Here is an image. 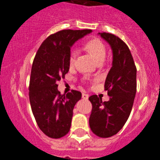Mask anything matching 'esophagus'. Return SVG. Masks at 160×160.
I'll list each match as a JSON object with an SVG mask.
<instances>
[{"instance_id": "34e87169", "label": "esophagus", "mask_w": 160, "mask_h": 160, "mask_svg": "<svg viewBox=\"0 0 160 160\" xmlns=\"http://www.w3.org/2000/svg\"><path fill=\"white\" fill-rule=\"evenodd\" d=\"M82 98L83 99H88V98H89V95L87 94H84V93H83L82 94Z\"/></svg>"}]
</instances>
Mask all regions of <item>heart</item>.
<instances>
[{"label": "heart", "mask_w": 160, "mask_h": 160, "mask_svg": "<svg viewBox=\"0 0 160 160\" xmlns=\"http://www.w3.org/2000/svg\"><path fill=\"white\" fill-rule=\"evenodd\" d=\"M85 48L87 51L93 55L97 62L104 61L107 50H106L105 45L100 39L95 38L90 39L85 43ZM76 56H77V51L75 49H72L70 53V58H69L70 65H73L75 62Z\"/></svg>", "instance_id": "b5f03b06"}]
</instances>
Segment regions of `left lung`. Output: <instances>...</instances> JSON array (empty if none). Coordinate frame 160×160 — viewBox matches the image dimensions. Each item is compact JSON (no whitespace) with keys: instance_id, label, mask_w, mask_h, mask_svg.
Wrapping results in <instances>:
<instances>
[{"instance_id":"obj_1","label":"left lung","mask_w":160,"mask_h":160,"mask_svg":"<svg viewBox=\"0 0 160 160\" xmlns=\"http://www.w3.org/2000/svg\"><path fill=\"white\" fill-rule=\"evenodd\" d=\"M98 35L112 49V67L105 82L110 100L102 102L97 95L89 98L93 107L89 123L97 136L108 138L116 135L129 118L136 94L137 70L123 41L107 32H98Z\"/></svg>"}]
</instances>
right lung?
Returning <instances> with one entry per match:
<instances>
[{
	"mask_svg": "<svg viewBox=\"0 0 160 160\" xmlns=\"http://www.w3.org/2000/svg\"><path fill=\"white\" fill-rule=\"evenodd\" d=\"M91 32L61 30L48 37L36 53L29 80V102L38 127L50 138L63 137L70 129L73 107L82 94L72 90L62 94L57 82L69 71L72 46Z\"/></svg>",
	"mask_w": 160,
	"mask_h": 160,
	"instance_id": "1",
	"label": "right lung"
}]
</instances>
